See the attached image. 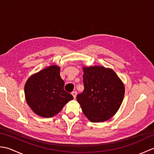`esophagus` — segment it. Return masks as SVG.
<instances>
[{
  "instance_id": "obj_1",
  "label": "esophagus",
  "mask_w": 154,
  "mask_h": 154,
  "mask_svg": "<svg viewBox=\"0 0 154 154\" xmlns=\"http://www.w3.org/2000/svg\"><path fill=\"white\" fill-rule=\"evenodd\" d=\"M71 94H72V95H73L74 99H75V98H76V96H77V91H73V92L71 93Z\"/></svg>"
}]
</instances>
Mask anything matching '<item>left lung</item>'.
Wrapping results in <instances>:
<instances>
[{
    "instance_id": "1",
    "label": "left lung",
    "mask_w": 154,
    "mask_h": 154,
    "mask_svg": "<svg viewBox=\"0 0 154 154\" xmlns=\"http://www.w3.org/2000/svg\"><path fill=\"white\" fill-rule=\"evenodd\" d=\"M83 69L84 90L77 94V102L91 122H104L119 109L125 92L124 84L111 69L92 66Z\"/></svg>"
}]
</instances>
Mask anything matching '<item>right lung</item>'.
Instances as JSON below:
<instances>
[{
    "instance_id": "add662e5",
    "label": "right lung",
    "mask_w": 154,
    "mask_h": 154,
    "mask_svg": "<svg viewBox=\"0 0 154 154\" xmlns=\"http://www.w3.org/2000/svg\"><path fill=\"white\" fill-rule=\"evenodd\" d=\"M60 73V67L51 65L32 75L26 83V100L38 115L45 118L56 115L73 99L64 90L65 83Z\"/></svg>"
}]
</instances>
